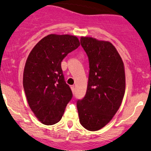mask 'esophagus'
I'll return each mask as SVG.
<instances>
[{
    "label": "esophagus",
    "mask_w": 151,
    "mask_h": 151,
    "mask_svg": "<svg viewBox=\"0 0 151 151\" xmlns=\"http://www.w3.org/2000/svg\"><path fill=\"white\" fill-rule=\"evenodd\" d=\"M71 89H72V93H75V88H74V86H71Z\"/></svg>",
    "instance_id": "34e87169"
}]
</instances>
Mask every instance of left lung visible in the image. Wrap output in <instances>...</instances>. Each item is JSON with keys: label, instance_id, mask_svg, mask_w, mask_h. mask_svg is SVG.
<instances>
[{"label": "left lung", "instance_id": "1", "mask_svg": "<svg viewBox=\"0 0 151 151\" xmlns=\"http://www.w3.org/2000/svg\"><path fill=\"white\" fill-rule=\"evenodd\" d=\"M89 59V72L85 96L78 99L79 121L89 131L101 129L112 119L125 93L124 62L109 42L81 37Z\"/></svg>", "mask_w": 151, "mask_h": 151}]
</instances>
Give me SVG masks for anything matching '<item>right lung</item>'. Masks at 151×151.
Instances as JSON below:
<instances>
[{"label": "right lung", "mask_w": 151, "mask_h": 151, "mask_svg": "<svg viewBox=\"0 0 151 151\" xmlns=\"http://www.w3.org/2000/svg\"><path fill=\"white\" fill-rule=\"evenodd\" d=\"M80 45L77 37L49 35L34 47L26 61L23 87L31 110L40 121L53 125L61 120L73 94L61 62Z\"/></svg>", "instance_id": "add662e5"}]
</instances>
